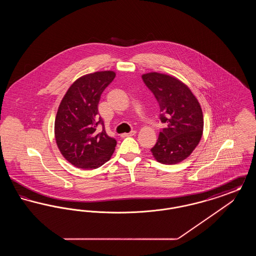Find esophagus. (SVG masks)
Segmentation results:
<instances>
[{"label":"esophagus","instance_id":"obj_1","mask_svg":"<svg viewBox=\"0 0 256 256\" xmlns=\"http://www.w3.org/2000/svg\"><path fill=\"white\" fill-rule=\"evenodd\" d=\"M135 134H136V132L132 130V132H130V134H122L121 136H122V137H128V136H134Z\"/></svg>","mask_w":256,"mask_h":256}]
</instances>
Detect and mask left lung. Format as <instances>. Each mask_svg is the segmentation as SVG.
<instances>
[{
	"label": "left lung",
	"mask_w": 256,
	"mask_h": 256,
	"mask_svg": "<svg viewBox=\"0 0 256 256\" xmlns=\"http://www.w3.org/2000/svg\"><path fill=\"white\" fill-rule=\"evenodd\" d=\"M142 78L156 98L160 121L166 128L150 152L162 164H178L187 158L198 145L204 132L200 104L191 89L167 74H143Z\"/></svg>",
	"instance_id": "left-lung-1"
}]
</instances>
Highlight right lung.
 Wrapping results in <instances>:
<instances>
[{
    "instance_id": "right-lung-1",
    "label": "right lung",
    "mask_w": 256,
    "mask_h": 256,
    "mask_svg": "<svg viewBox=\"0 0 256 256\" xmlns=\"http://www.w3.org/2000/svg\"><path fill=\"white\" fill-rule=\"evenodd\" d=\"M114 71L87 74L76 80L62 98L54 121L58 148L68 162L82 170L97 169L108 161L116 146L104 128L97 130L100 95L114 80ZM99 121L98 122L97 120Z\"/></svg>"
}]
</instances>
